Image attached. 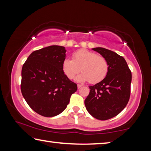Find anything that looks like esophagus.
I'll return each mask as SVG.
<instances>
[{
	"mask_svg": "<svg viewBox=\"0 0 151 151\" xmlns=\"http://www.w3.org/2000/svg\"><path fill=\"white\" fill-rule=\"evenodd\" d=\"M82 86H83V85H77L78 88H80L81 87H82Z\"/></svg>",
	"mask_w": 151,
	"mask_h": 151,
	"instance_id": "34e87169",
	"label": "esophagus"
}]
</instances>
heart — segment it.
I'll return each mask as SVG.
<instances>
[{"label":"heart","instance_id":"obj_1","mask_svg":"<svg viewBox=\"0 0 151 151\" xmlns=\"http://www.w3.org/2000/svg\"><path fill=\"white\" fill-rule=\"evenodd\" d=\"M63 70L69 79L80 72L76 81L79 83L88 81L91 84L103 80L109 71V63L105 58L87 50H80L73 55V60L66 58L63 63Z\"/></svg>","mask_w":151,"mask_h":151}]
</instances>
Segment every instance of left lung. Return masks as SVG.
Returning <instances> with one entry per match:
<instances>
[{
  "label": "left lung",
  "mask_w": 151,
  "mask_h": 151,
  "mask_svg": "<svg viewBox=\"0 0 151 151\" xmlns=\"http://www.w3.org/2000/svg\"><path fill=\"white\" fill-rule=\"evenodd\" d=\"M105 58L108 73L103 81L89 86L90 93L85 101L87 111L94 118L105 121L119 114L129 101L132 74L124 58L102 47L92 48Z\"/></svg>",
  "instance_id": "left-lung-1"
}]
</instances>
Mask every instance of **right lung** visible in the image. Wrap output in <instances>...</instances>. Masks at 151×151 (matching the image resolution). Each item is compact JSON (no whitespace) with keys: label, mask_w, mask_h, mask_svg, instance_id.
I'll return each mask as SVG.
<instances>
[{"label":"right lung","mask_w":151,"mask_h":151,"mask_svg":"<svg viewBox=\"0 0 151 151\" xmlns=\"http://www.w3.org/2000/svg\"><path fill=\"white\" fill-rule=\"evenodd\" d=\"M66 50L52 45L35 50L22 68V94L29 106L43 116H57L65 110L77 85L63 70Z\"/></svg>","instance_id":"obj_1"}]
</instances>
